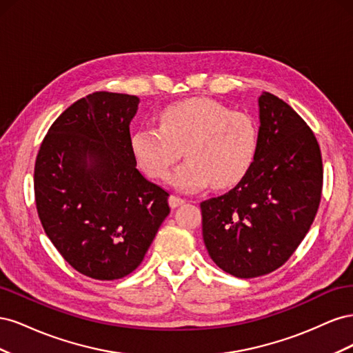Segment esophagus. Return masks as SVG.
<instances>
[{"instance_id": "obj_1", "label": "esophagus", "mask_w": 353, "mask_h": 353, "mask_svg": "<svg viewBox=\"0 0 353 353\" xmlns=\"http://www.w3.org/2000/svg\"><path fill=\"white\" fill-rule=\"evenodd\" d=\"M184 203H185L184 199H181V197L175 196V194H172V196L169 197V205H170V208H172V209H175L178 206H183Z\"/></svg>"}]
</instances>
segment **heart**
Wrapping results in <instances>:
<instances>
[{
	"label": "heart",
	"mask_w": 353,
	"mask_h": 353,
	"mask_svg": "<svg viewBox=\"0 0 353 353\" xmlns=\"http://www.w3.org/2000/svg\"><path fill=\"white\" fill-rule=\"evenodd\" d=\"M157 119L159 128L144 126L131 135L135 162L150 178H166L181 153L187 160L169 176L181 190L230 188L249 172L258 147L249 114L210 99H191L168 105Z\"/></svg>",
	"instance_id": "obj_1"
}]
</instances>
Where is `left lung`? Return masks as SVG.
Listing matches in <instances>:
<instances>
[{"label":"left lung","mask_w":353,"mask_h":353,"mask_svg":"<svg viewBox=\"0 0 353 353\" xmlns=\"http://www.w3.org/2000/svg\"><path fill=\"white\" fill-rule=\"evenodd\" d=\"M258 147L249 172L200 203L212 261L237 279L275 271L311 228L321 200L323 160L311 128L270 92L259 100Z\"/></svg>","instance_id":"1"}]
</instances>
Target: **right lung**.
Here are the masks:
<instances>
[{"label": "right lung", "instance_id": "1", "mask_svg": "<svg viewBox=\"0 0 353 353\" xmlns=\"http://www.w3.org/2000/svg\"><path fill=\"white\" fill-rule=\"evenodd\" d=\"M135 95L99 91L51 125L35 163L44 231L68 263L94 280H117L144 259L169 215V194L147 181L131 152Z\"/></svg>", "mask_w": 353, "mask_h": 353}]
</instances>
